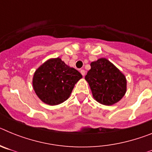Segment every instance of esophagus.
Returning <instances> with one entry per match:
<instances>
[{"label": "esophagus", "instance_id": "obj_1", "mask_svg": "<svg viewBox=\"0 0 152 152\" xmlns=\"http://www.w3.org/2000/svg\"><path fill=\"white\" fill-rule=\"evenodd\" d=\"M80 74H81V75H83V76H84V75H85V71H84V69H81L80 71Z\"/></svg>", "mask_w": 152, "mask_h": 152}]
</instances>
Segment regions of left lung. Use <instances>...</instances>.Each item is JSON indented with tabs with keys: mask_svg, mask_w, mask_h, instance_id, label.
Here are the masks:
<instances>
[{
	"mask_svg": "<svg viewBox=\"0 0 152 152\" xmlns=\"http://www.w3.org/2000/svg\"><path fill=\"white\" fill-rule=\"evenodd\" d=\"M94 98L103 105H113L126 92L125 75L105 58L91 63V69L85 76Z\"/></svg>",
	"mask_w": 152,
	"mask_h": 152,
	"instance_id": "obj_1",
	"label": "left lung"
}]
</instances>
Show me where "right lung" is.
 <instances>
[{
	"mask_svg": "<svg viewBox=\"0 0 152 152\" xmlns=\"http://www.w3.org/2000/svg\"><path fill=\"white\" fill-rule=\"evenodd\" d=\"M80 78L81 74L67 65L60 58H50L36 70L33 87L42 101L55 106L68 100Z\"/></svg>",
	"mask_w": 152,
	"mask_h": 152,
	"instance_id": "add662e5",
	"label": "right lung"
}]
</instances>
